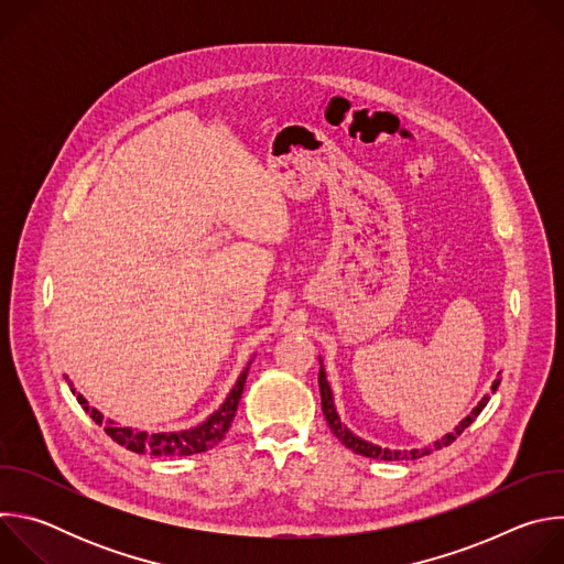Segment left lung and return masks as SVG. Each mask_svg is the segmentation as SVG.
<instances>
[{
	"label": "left lung",
	"instance_id": "left-lung-1",
	"mask_svg": "<svg viewBox=\"0 0 564 564\" xmlns=\"http://www.w3.org/2000/svg\"><path fill=\"white\" fill-rule=\"evenodd\" d=\"M498 386H500V379H496V381H494L491 392H496V390H498ZM318 392H321V409H324L326 422H328L330 431L337 435V440H339L346 448H350V451H355V453H359V455H364V457H375V459H386V462H392V459H417V457L431 455L433 451H440V448H444V446L453 444V442L457 440V435H462V433H464V429H468V426L475 422V417L481 413V409H485V406L489 404V399H491V394H485V397H481V401H479V404L470 411V415H466V417L455 426V431H451V433H446L442 440L433 442V446L413 448V451H390V448L375 446V444H370V442H366V440H361V437L352 435V433L341 424V420H339V415H337V411H335L333 390H330V383H328V379H326V370H324V366L318 368Z\"/></svg>",
	"mask_w": 564,
	"mask_h": 564
}]
</instances>
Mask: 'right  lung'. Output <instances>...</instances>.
<instances>
[{
	"instance_id": "obj_1",
	"label": "right lung",
	"mask_w": 564,
	"mask_h": 564,
	"mask_svg": "<svg viewBox=\"0 0 564 564\" xmlns=\"http://www.w3.org/2000/svg\"><path fill=\"white\" fill-rule=\"evenodd\" d=\"M246 379H248V368L240 372L236 386L231 388V392L227 394V399L223 401V406L209 415L203 424L189 429V431H178V433H147V431H135L129 426H118L111 420L105 422V415L96 409L89 406V401L83 394H75L79 406H83L91 420L100 426H105V433L118 442L120 446L140 453V455H153V457H174V455H194V453H205L212 446H216L225 433L229 431L240 394H243L246 388ZM73 390V388H70Z\"/></svg>"
}]
</instances>
